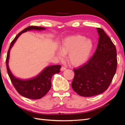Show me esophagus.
<instances>
[{"label": "esophagus", "instance_id": "esophagus-1", "mask_svg": "<svg viewBox=\"0 0 125 125\" xmlns=\"http://www.w3.org/2000/svg\"><path fill=\"white\" fill-rule=\"evenodd\" d=\"M65 70H66V68H65V67H61V71H64Z\"/></svg>", "mask_w": 125, "mask_h": 125}]
</instances>
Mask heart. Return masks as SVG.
<instances>
[{
  "label": "heart",
  "instance_id": "b5f03b06",
  "mask_svg": "<svg viewBox=\"0 0 125 125\" xmlns=\"http://www.w3.org/2000/svg\"><path fill=\"white\" fill-rule=\"evenodd\" d=\"M93 48L94 44L91 39L81 35L70 36L62 41L56 55L59 59H62L68 53V59L71 64L80 65L89 59Z\"/></svg>",
  "mask_w": 125,
  "mask_h": 125
}]
</instances>
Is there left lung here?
<instances>
[{
  "mask_svg": "<svg viewBox=\"0 0 125 125\" xmlns=\"http://www.w3.org/2000/svg\"><path fill=\"white\" fill-rule=\"evenodd\" d=\"M99 40L92 57L73 70L75 77L72 88L82 97H92L106 90L115 76L116 66V50L112 40L103 29L97 28Z\"/></svg>",
  "mask_w": 125,
  "mask_h": 125,
  "instance_id": "8db88e82",
  "label": "left lung"
}]
</instances>
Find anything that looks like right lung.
Listing matches in <instances>:
<instances>
[{
  "label": "right lung",
  "instance_id": "obj_1",
  "mask_svg": "<svg viewBox=\"0 0 125 125\" xmlns=\"http://www.w3.org/2000/svg\"><path fill=\"white\" fill-rule=\"evenodd\" d=\"M46 28L30 26L19 33L10 43L8 50L6 63L10 78L18 92L23 97L31 99H39L46 95L51 88V78L56 73H60L61 65H50L45 68L38 75L29 79H21L15 77L10 71L9 62L10 50L21 34L31 30L43 31Z\"/></svg>",
  "mask_w": 125,
  "mask_h": 125
}]
</instances>
